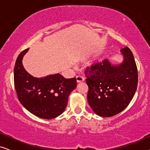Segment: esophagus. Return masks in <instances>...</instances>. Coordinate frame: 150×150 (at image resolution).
I'll list each match as a JSON object with an SVG mask.
<instances>
[{
    "label": "esophagus",
    "instance_id": "1",
    "mask_svg": "<svg viewBox=\"0 0 150 150\" xmlns=\"http://www.w3.org/2000/svg\"><path fill=\"white\" fill-rule=\"evenodd\" d=\"M84 81V77L82 76H76V82L78 83H81Z\"/></svg>",
    "mask_w": 150,
    "mask_h": 150
}]
</instances>
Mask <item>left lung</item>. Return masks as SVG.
<instances>
[{
  "mask_svg": "<svg viewBox=\"0 0 150 150\" xmlns=\"http://www.w3.org/2000/svg\"><path fill=\"white\" fill-rule=\"evenodd\" d=\"M124 61L112 65L108 59L87 67L85 71L89 91L87 100L96 114L108 117L126 108L138 85V71L134 56L128 47L121 50Z\"/></svg>",
  "mask_w": 150,
  "mask_h": 150,
  "instance_id": "left-lung-1",
  "label": "left lung"
}]
</instances>
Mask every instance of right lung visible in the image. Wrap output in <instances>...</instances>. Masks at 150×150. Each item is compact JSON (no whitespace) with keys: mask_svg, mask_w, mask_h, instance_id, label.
I'll list each match as a JSON object with an SVG mask.
<instances>
[{"mask_svg":"<svg viewBox=\"0 0 150 150\" xmlns=\"http://www.w3.org/2000/svg\"><path fill=\"white\" fill-rule=\"evenodd\" d=\"M28 48L18 55L14 67V86L22 106L38 117L50 120L63 113L69 94L76 87V79H65L59 74L44 78L29 74L22 65Z\"/></svg>","mask_w":150,"mask_h":150,"instance_id":"obj_1","label":"right lung"}]
</instances>
